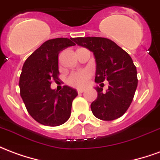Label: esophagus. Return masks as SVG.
Returning a JSON list of instances; mask_svg holds the SVG:
<instances>
[{
  "label": "esophagus",
  "instance_id": "34e87169",
  "mask_svg": "<svg viewBox=\"0 0 160 160\" xmlns=\"http://www.w3.org/2000/svg\"><path fill=\"white\" fill-rule=\"evenodd\" d=\"M84 91H85V89H78L77 92H78V93H82Z\"/></svg>",
  "mask_w": 160,
  "mask_h": 160
}]
</instances>
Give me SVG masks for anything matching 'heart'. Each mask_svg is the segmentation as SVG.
<instances>
[{"label": "heart", "mask_w": 160, "mask_h": 160, "mask_svg": "<svg viewBox=\"0 0 160 160\" xmlns=\"http://www.w3.org/2000/svg\"><path fill=\"white\" fill-rule=\"evenodd\" d=\"M91 77H92V71L87 68L73 71L68 75L66 79L67 83L69 86L75 88H83L87 87L89 83Z\"/></svg>", "instance_id": "1"}]
</instances>
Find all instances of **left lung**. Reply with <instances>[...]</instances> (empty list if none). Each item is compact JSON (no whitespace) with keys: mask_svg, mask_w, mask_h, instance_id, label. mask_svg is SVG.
Returning <instances> with one entry per match:
<instances>
[{"mask_svg":"<svg viewBox=\"0 0 160 160\" xmlns=\"http://www.w3.org/2000/svg\"><path fill=\"white\" fill-rule=\"evenodd\" d=\"M74 42L93 52L97 64L95 81H109V89L96 87L97 99L91 104L93 115L98 119L112 121L127 111L137 88L136 67L125 50L111 40L98 37L76 38Z\"/></svg>","mask_w":160,"mask_h":160,"instance_id":"1","label":"left lung"}]
</instances>
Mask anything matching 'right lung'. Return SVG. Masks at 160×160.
Listing matches in <instances>:
<instances>
[{
  "instance_id": "right-lung-1",
  "label": "right lung",
  "mask_w": 160,
  "mask_h": 160,
  "mask_svg": "<svg viewBox=\"0 0 160 160\" xmlns=\"http://www.w3.org/2000/svg\"><path fill=\"white\" fill-rule=\"evenodd\" d=\"M74 38H58L46 41L26 60L19 77L20 96L31 117L38 122L56 127L70 118L75 89L63 86L57 92L50 88L52 80H59L58 55L75 45Z\"/></svg>"
}]
</instances>
